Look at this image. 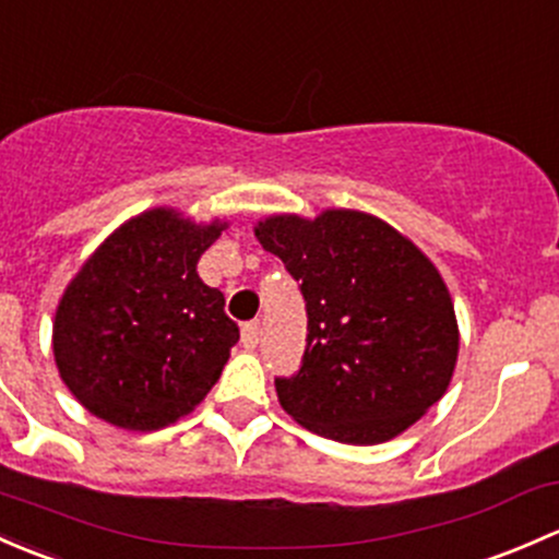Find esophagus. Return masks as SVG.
I'll return each instance as SVG.
<instances>
[{
    "mask_svg": "<svg viewBox=\"0 0 559 559\" xmlns=\"http://www.w3.org/2000/svg\"><path fill=\"white\" fill-rule=\"evenodd\" d=\"M240 343H243L246 348H257V343H260V321L243 324V329H240Z\"/></svg>",
    "mask_w": 559,
    "mask_h": 559,
    "instance_id": "obj_1",
    "label": "esophagus"
}]
</instances>
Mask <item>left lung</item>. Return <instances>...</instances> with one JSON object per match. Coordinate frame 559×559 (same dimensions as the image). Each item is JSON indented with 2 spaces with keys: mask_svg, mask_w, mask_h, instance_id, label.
I'll return each instance as SVG.
<instances>
[{
  "mask_svg": "<svg viewBox=\"0 0 559 559\" xmlns=\"http://www.w3.org/2000/svg\"><path fill=\"white\" fill-rule=\"evenodd\" d=\"M254 235L299 281L308 310L302 367L275 380L299 426L380 444L444 396L461 334L448 284L413 240L354 209L275 214Z\"/></svg>",
  "mask_w": 559,
  "mask_h": 559,
  "instance_id": "1",
  "label": "left lung"
}]
</instances>
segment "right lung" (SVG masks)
I'll use <instances>...</instances> for the list:
<instances>
[{"mask_svg": "<svg viewBox=\"0 0 559 559\" xmlns=\"http://www.w3.org/2000/svg\"><path fill=\"white\" fill-rule=\"evenodd\" d=\"M227 225H198L166 205L141 211L69 281L52 356L87 413L126 431H157L214 388L240 332L198 260Z\"/></svg>", "mask_w": 559, "mask_h": 559, "instance_id": "obj_1", "label": "right lung"}]
</instances>
